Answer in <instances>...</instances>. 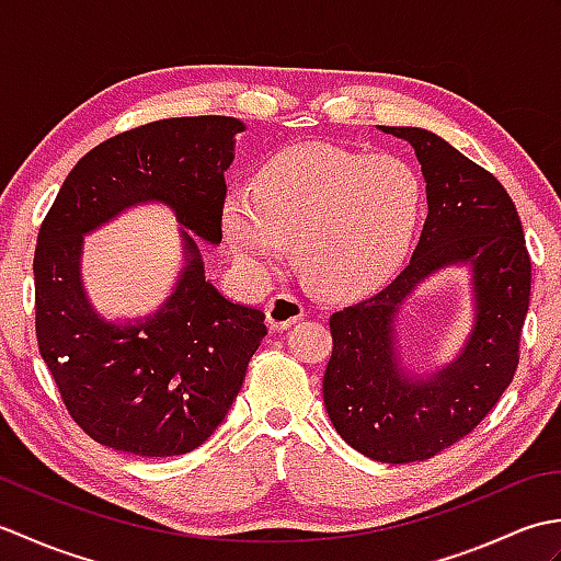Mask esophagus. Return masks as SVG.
Segmentation results:
<instances>
[{
	"label": "esophagus",
	"mask_w": 561,
	"mask_h": 561,
	"mask_svg": "<svg viewBox=\"0 0 561 561\" xmlns=\"http://www.w3.org/2000/svg\"><path fill=\"white\" fill-rule=\"evenodd\" d=\"M267 325L272 330H284L299 323L304 318V304L294 294H274L265 306Z\"/></svg>",
	"instance_id": "obj_1"
}]
</instances>
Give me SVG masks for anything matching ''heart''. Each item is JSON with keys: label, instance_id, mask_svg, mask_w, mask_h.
<instances>
[{"label": "heart", "instance_id": "1", "mask_svg": "<svg viewBox=\"0 0 561 561\" xmlns=\"http://www.w3.org/2000/svg\"><path fill=\"white\" fill-rule=\"evenodd\" d=\"M422 181L396 157L296 145L260 165L224 202V233L248 270L265 272L289 245L308 289L344 296L396 265L422 214Z\"/></svg>", "mask_w": 561, "mask_h": 561}]
</instances>
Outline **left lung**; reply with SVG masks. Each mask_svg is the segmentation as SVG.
<instances>
[{
	"label": "left lung",
	"instance_id": "1",
	"mask_svg": "<svg viewBox=\"0 0 561 561\" xmlns=\"http://www.w3.org/2000/svg\"><path fill=\"white\" fill-rule=\"evenodd\" d=\"M380 129L414 147L428 217L410 265L386 289L330 316L323 400L337 434L366 458L414 462L468 436L514 380L530 255L514 199L490 171L426 129ZM458 261L473 267L476 330L450 367L412 379L399 366L391 318L424 276Z\"/></svg>",
	"mask_w": 561,
	"mask_h": 561
}]
</instances>
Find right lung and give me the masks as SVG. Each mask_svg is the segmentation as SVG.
I'll return each mask as SVG.
<instances>
[{"label": "right lung", "instance_id": "obj_1", "mask_svg": "<svg viewBox=\"0 0 561 561\" xmlns=\"http://www.w3.org/2000/svg\"><path fill=\"white\" fill-rule=\"evenodd\" d=\"M243 123L169 117L127 129L71 169L35 245V337L65 408L83 434L145 458L183 456L214 434L267 335L265 313L231 304L205 279L184 232L188 265L172 299L137 327L92 311L78 277L82 233L139 201H165L188 231L221 241L224 171Z\"/></svg>", "mask_w": 561, "mask_h": 561}]
</instances>
